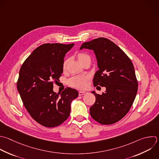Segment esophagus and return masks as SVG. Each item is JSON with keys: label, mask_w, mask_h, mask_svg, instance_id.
Wrapping results in <instances>:
<instances>
[{"label": "esophagus", "mask_w": 159, "mask_h": 159, "mask_svg": "<svg viewBox=\"0 0 159 159\" xmlns=\"http://www.w3.org/2000/svg\"><path fill=\"white\" fill-rule=\"evenodd\" d=\"M87 93L86 91H79L78 92V94L79 96H82V95H84V94H86Z\"/></svg>", "instance_id": "34e87169"}]
</instances>
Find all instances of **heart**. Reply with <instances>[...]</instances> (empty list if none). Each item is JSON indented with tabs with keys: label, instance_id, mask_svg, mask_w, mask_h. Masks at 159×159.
<instances>
[{
	"label": "heart",
	"instance_id": "obj_1",
	"mask_svg": "<svg viewBox=\"0 0 159 159\" xmlns=\"http://www.w3.org/2000/svg\"><path fill=\"white\" fill-rule=\"evenodd\" d=\"M77 57L81 63L87 59H90V57L88 54L85 53H82V52L78 53ZM68 61V60H66L64 61L63 64V69H65L67 65ZM88 79L89 78L87 76H76L71 78L68 80V84L71 87H73L77 89H84L86 86L87 81Z\"/></svg>",
	"mask_w": 159,
	"mask_h": 159
}]
</instances>
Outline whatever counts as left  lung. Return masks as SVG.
I'll return each mask as SVG.
<instances>
[{"instance_id":"left-lung-1","label":"left lung","mask_w":159,"mask_h":159,"mask_svg":"<svg viewBox=\"0 0 159 159\" xmlns=\"http://www.w3.org/2000/svg\"><path fill=\"white\" fill-rule=\"evenodd\" d=\"M94 50L99 70L93 79L94 86L106 88L102 94L92 93L96 101L90 107L92 118L102 125L114 124L130 110L138 89L134 65L128 56L110 40L100 37L83 43L80 49Z\"/></svg>"}]
</instances>
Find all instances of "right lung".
<instances>
[{"label":"right lung","mask_w":159,"mask_h":159,"mask_svg":"<svg viewBox=\"0 0 159 159\" xmlns=\"http://www.w3.org/2000/svg\"><path fill=\"white\" fill-rule=\"evenodd\" d=\"M74 43H44L35 48L22 64L17 87L23 104L31 117L47 127L61 124L70 116L76 89L66 88L53 92V83L63 73L65 54Z\"/></svg>","instance_id":"right-lung-1"}]
</instances>
